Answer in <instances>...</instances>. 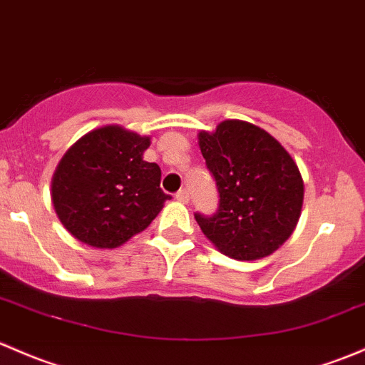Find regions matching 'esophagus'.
Instances as JSON below:
<instances>
[{
    "label": "esophagus",
    "instance_id": "34e87169",
    "mask_svg": "<svg viewBox=\"0 0 365 365\" xmlns=\"http://www.w3.org/2000/svg\"><path fill=\"white\" fill-rule=\"evenodd\" d=\"M176 199H178L180 202H183V205H187V202H189V190H178V192H176Z\"/></svg>",
    "mask_w": 365,
    "mask_h": 365
}]
</instances>
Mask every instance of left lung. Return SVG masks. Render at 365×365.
Listing matches in <instances>:
<instances>
[{
	"label": "left lung",
	"instance_id": "1",
	"mask_svg": "<svg viewBox=\"0 0 365 365\" xmlns=\"http://www.w3.org/2000/svg\"><path fill=\"white\" fill-rule=\"evenodd\" d=\"M197 140L220 194L217 213H195L202 234L231 259L271 255L292 236L304 201L292 155L267 131L236 118L199 131Z\"/></svg>",
	"mask_w": 365,
	"mask_h": 365
}]
</instances>
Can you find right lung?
<instances>
[{"label": "right lung", "instance_id": "add662e5", "mask_svg": "<svg viewBox=\"0 0 365 365\" xmlns=\"http://www.w3.org/2000/svg\"><path fill=\"white\" fill-rule=\"evenodd\" d=\"M148 147L150 136L103 125L68 148L52 176V205L73 237L117 248L152 224L170 195L160 168L143 160Z\"/></svg>", "mask_w": 365, "mask_h": 365}]
</instances>
